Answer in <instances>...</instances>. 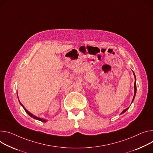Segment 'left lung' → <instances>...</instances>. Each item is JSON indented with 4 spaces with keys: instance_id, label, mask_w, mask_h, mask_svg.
<instances>
[{
    "instance_id": "obj_1",
    "label": "left lung",
    "mask_w": 153,
    "mask_h": 153,
    "mask_svg": "<svg viewBox=\"0 0 153 153\" xmlns=\"http://www.w3.org/2000/svg\"><path fill=\"white\" fill-rule=\"evenodd\" d=\"M133 73H134V72H133ZM134 77H135V76L134 73ZM135 80H136V79H135ZM136 91H137V86H136V82H135V83H134V98H133V100H132V102H133V101H134V98H135V94H136ZM128 108H129V107L127 108H126L125 110H124L123 111V112H121V114L124 113Z\"/></svg>"
}]
</instances>
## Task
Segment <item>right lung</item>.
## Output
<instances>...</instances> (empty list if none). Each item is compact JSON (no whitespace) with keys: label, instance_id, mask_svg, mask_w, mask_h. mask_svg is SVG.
<instances>
[{"label":"right lung","instance_id":"obj_1","mask_svg":"<svg viewBox=\"0 0 153 153\" xmlns=\"http://www.w3.org/2000/svg\"><path fill=\"white\" fill-rule=\"evenodd\" d=\"M19 102H20V101H19ZM20 104H21V105L23 107V108H24V110H25V112L28 114L31 117H33L34 119H36V120H39V121H42V122H43V123H45V122H46L47 121V120H45V119H43V118H38V117H36V116H35V115H33V114H32L31 113H30L28 110H27L26 108H25V107L23 106V105L20 102Z\"/></svg>","mask_w":153,"mask_h":153}]
</instances>
